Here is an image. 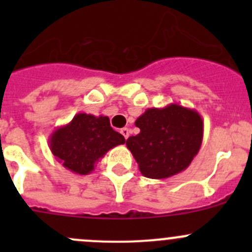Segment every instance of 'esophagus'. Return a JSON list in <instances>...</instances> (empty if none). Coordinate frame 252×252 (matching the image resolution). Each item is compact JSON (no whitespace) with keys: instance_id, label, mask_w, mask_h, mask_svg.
Listing matches in <instances>:
<instances>
[{"instance_id":"esophagus-1","label":"esophagus","mask_w":252,"mask_h":252,"mask_svg":"<svg viewBox=\"0 0 252 252\" xmlns=\"http://www.w3.org/2000/svg\"><path fill=\"white\" fill-rule=\"evenodd\" d=\"M121 133H122V135L124 136V139H128V136H129V129L128 128L121 129Z\"/></svg>"}]
</instances>
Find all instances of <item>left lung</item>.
<instances>
[{"label":"left lung","mask_w":252,"mask_h":252,"mask_svg":"<svg viewBox=\"0 0 252 252\" xmlns=\"http://www.w3.org/2000/svg\"><path fill=\"white\" fill-rule=\"evenodd\" d=\"M135 126L140 133L126 139V147L141 174L151 179H166L185 171L204 138V121L199 112L178 103L147 108Z\"/></svg>","instance_id":"obj_1"}]
</instances>
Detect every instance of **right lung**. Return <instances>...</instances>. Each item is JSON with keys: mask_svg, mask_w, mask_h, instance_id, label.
Returning <instances> with one entry per match:
<instances>
[{"mask_svg": "<svg viewBox=\"0 0 252 252\" xmlns=\"http://www.w3.org/2000/svg\"><path fill=\"white\" fill-rule=\"evenodd\" d=\"M124 142V136L112 129L108 117L88 113L75 114L69 123L53 130L48 139L56 159L80 175L90 174L111 149Z\"/></svg>", "mask_w": 252, "mask_h": 252, "instance_id": "right-lung-1", "label": "right lung"}]
</instances>
